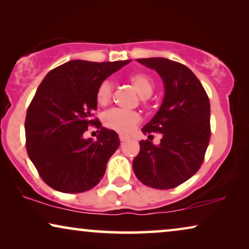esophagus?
I'll return each instance as SVG.
<instances>
[{"mask_svg":"<svg viewBox=\"0 0 249 249\" xmlns=\"http://www.w3.org/2000/svg\"><path fill=\"white\" fill-rule=\"evenodd\" d=\"M119 137H120V141H121V142L128 141V138H129L127 135H124V134H120V136H119Z\"/></svg>","mask_w":249,"mask_h":249,"instance_id":"obj_1","label":"esophagus"}]
</instances>
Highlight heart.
<instances>
[{
    "label": "heart",
    "instance_id": "heart-1",
    "mask_svg": "<svg viewBox=\"0 0 249 249\" xmlns=\"http://www.w3.org/2000/svg\"><path fill=\"white\" fill-rule=\"evenodd\" d=\"M129 79L137 88L142 100L148 98L154 91L155 84L148 74L142 72L134 73L131 74ZM112 96H113V83L110 79H104L103 81H101L96 89L97 103L102 107H105V105L110 103ZM142 119V114L137 111H129L114 107L105 112L103 122L105 127L108 129L127 134V132H130L132 129H135L136 125L141 124Z\"/></svg>",
    "mask_w": 249,
    "mask_h": 249
}]
</instances>
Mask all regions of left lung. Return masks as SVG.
I'll return each mask as SVG.
<instances>
[{"mask_svg":"<svg viewBox=\"0 0 249 249\" xmlns=\"http://www.w3.org/2000/svg\"><path fill=\"white\" fill-rule=\"evenodd\" d=\"M137 61L158 71L165 96L155 117L142 129L145 135L162 134L161 142H139L141 151L132 168L144 185L171 189L192 178L204 161L211 137L210 100L198 78L185 64L164 57Z\"/></svg>","mask_w":249,"mask_h":249,"instance_id":"1","label":"left lung"}]
</instances>
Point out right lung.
Wrapping results in <instances>:
<instances>
[{
  "mask_svg": "<svg viewBox=\"0 0 249 249\" xmlns=\"http://www.w3.org/2000/svg\"><path fill=\"white\" fill-rule=\"evenodd\" d=\"M129 62L69 61L51 70L37 88L27 108L26 148L51 188L83 193L103 178L120 141L117 132L102 127L94 118L96 89L101 81ZM90 125L100 129L96 141L83 138Z\"/></svg>",
  "mask_w": 249,
  "mask_h": 249,
  "instance_id": "add662e5",
  "label": "right lung"
}]
</instances>
